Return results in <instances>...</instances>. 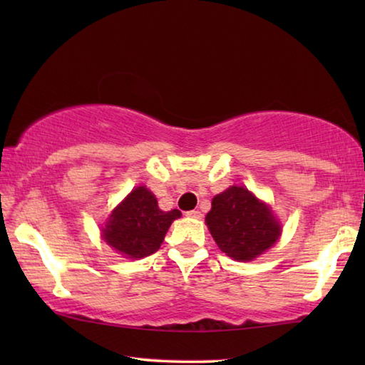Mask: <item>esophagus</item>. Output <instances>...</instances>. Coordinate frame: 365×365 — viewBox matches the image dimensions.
Wrapping results in <instances>:
<instances>
[{"instance_id": "1", "label": "esophagus", "mask_w": 365, "mask_h": 365, "mask_svg": "<svg viewBox=\"0 0 365 365\" xmlns=\"http://www.w3.org/2000/svg\"><path fill=\"white\" fill-rule=\"evenodd\" d=\"M201 212L200 211H196V209H195V211H188L187 212V217H191V219H201Z\"/></svg>"}]
</instances>
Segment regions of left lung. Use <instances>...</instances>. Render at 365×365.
<instances>
[{
  "label": "left lung",
  "mask_w": 365,
  "mask_h": 365,
  "mask_svg": "<svg viewBox=\"0 0 365 365\" xmlns=\"http://www.w3.org/2000/svg\"><path fill=\"white\" fill-rule=\"evenodd\" d=\"M206 224L220 251L235 261L262 255L282 232L270 209L243 187H230L214 196Z\"/></svg>",
  "instance_id": "1"
}]
</instances>
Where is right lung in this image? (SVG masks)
<instances>
[{
    "label": "right lung",
    "mask_w": 365,
    "mask_h": 365,
    "mask_svg": "<svg viewBox=\"0 0 365 365\" xmlns=\"http://www.w3.org/2000/svg\"><path fill=\"white\" fill-rule=\"evenodd\" d=\"M180 215L178 209L160 211L156 196L138 187L110 214L103 240L125 257H146L160 248L170 224Z\"/></svg>",
    "instance_id": "right-lung-1"
}]
</instances>
